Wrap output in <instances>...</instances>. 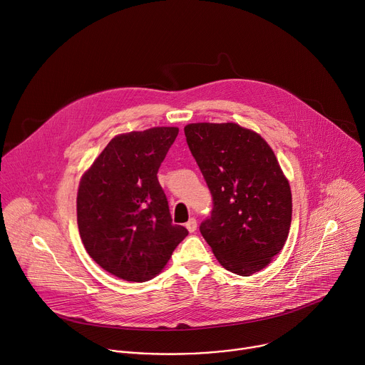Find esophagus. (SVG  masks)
Wrapping results in <instances>:
<instances>
[{
	"instance_id": "esophagus-1",
	"label": "esophagus",
	"mask_w": 365,
	"mask_h": 365,
	"mask_svg": "<svg viewBox=\"0 0 365 365\" xmlns=\"http://www.w3.org/2000/svg\"><path fill=\"white\" fill-rule=\"evenodd\" d=\"M185 228L188 230V232H195V230H197V220H195L194 217H191V219L185 223Z\"/></svg>"
}]
</instances>
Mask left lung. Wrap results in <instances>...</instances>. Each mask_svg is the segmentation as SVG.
I'll return each instance as SVG.
<instances>
[{
	"label": "left lung",
	"mask_w": 365,
	"mask_h": 365,
	"mask_svg": "<svg viewBox=\"0 0 365 365\" xmlns=\"http://www.w3.org/2000/svg\"><path fill=\"white\" fill-rule=\"evenodd\" d=\"M184 133L213 199L203 238L227 270L260 272L284 248L292 219L291 187L272 148L235 123L188 124Z\"/></svg>",
	"instance_id": "8db88e82"
}]
</instances>
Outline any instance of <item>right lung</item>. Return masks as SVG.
Masks as SVG:
<instances>
[{"label":"right lung","mask_w":365,"mask_h":365,"mask_svg":"<svg viewBox=\"0 0 365 365\" xmlns=\"http://www.w3.org/2000/svg\"><path fill=\"white\" fill-rule=\"evenodd\" d=\"M178 135L177 127H153L115 135L81 177L77 225L89 256L106 272L146 282L188 235L173 225L159 166Z\"/></svg>","instance_id":"right-lung-1"}]
</instances>
